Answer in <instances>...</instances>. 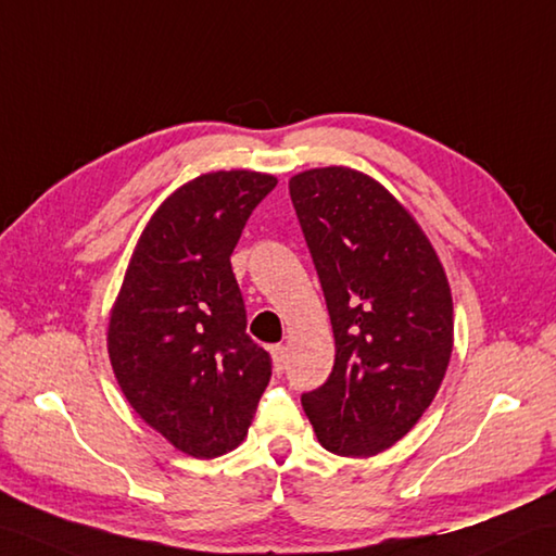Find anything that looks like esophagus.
I'll return each instance as SVG.
<instances>
[{
  "instance_id": "1",
  "label": "esophagus",
  "mask_w": 556,
  "mask_h": 556,
  "mask_svg": "<svg viewBox=\"0 0 556 556\" xmlns=\"http://www.w3.org/2000/svg\"><path fill=\"white\" fill-rule=\"evenodd\" d=\"M273 365H275L277 374L283 371V367H287V348L273 345Z\"/></svg>"
}]
</instances>
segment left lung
<instances>
[{"label": "left lung", "instance_id": "8db88e82", "mask_svg": "<svg viewBox=\"0 0 556 556\" xmlns=\"http://www.w3.org/2000/svg\"><path fill=\"white\" fill-rule=\"evenodd\" d=\"M289 193L331 317L337 359L303 393L321 447L374 457L433 403L453 355V293L417 219L353 167H313Z\"/></svg>", "mask_w": 556, "mask_h": 556}]
</instances>
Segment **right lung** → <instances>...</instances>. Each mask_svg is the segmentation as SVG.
<instances>
[{
	"mask_svg": "<svg viewBox=\"0 0 556 556\" xmlns=\"http://www.w3.org/2000/svg\"><path fill=\"white\" fill-rule=\"evenodd\" d=\"M275 187V175L217 170L175 189L141 231L111 307L106 343L123 395L197 459L243 443L273 377L247 333L229 255Z\"/></svg>",
	"mask_w": 556,
	"mask_h": 556,
	"instance_id": "1",
	"label": "right lung"
}]
</instances>
